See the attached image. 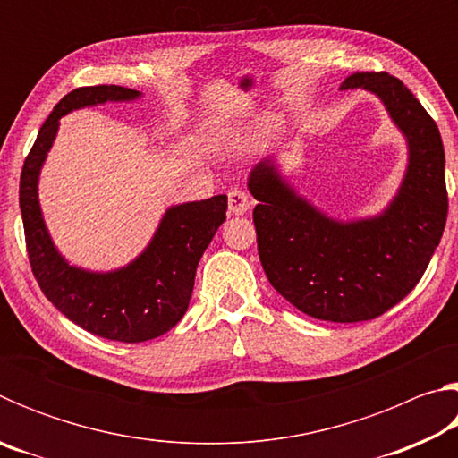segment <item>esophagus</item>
I'll list each match as a JSON object with an SVG mask.
<instances>
[{"instance_id":"34e87169","label":"esophagus","mask_w":458,"mask_h":458,"mask_svg":"<svg viewBox=\"0 0 458 458\" xmlns=\"http://www.w3.org/2000/svg\"><path fill=\"white\" fill-rule=\"evenodd\" d=\"M250 206H252V199L248 196V191H244L242 188H234L228 191V208L232 214L242 216L244 212L250 210Z\"/></svg>"}]
</instances>
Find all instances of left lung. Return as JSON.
Segmentation results:
<instances>
[{"label":"left lung","instance_id":"8db88e82","mask_svg":"<svg viewBox=\"0 0 458 458\" xmlns=\"http://www.w3.org/2000/svg\"><path fill=\"white\" fill-rule=\"evenodd\" d=\"M366 89L384 100L408 139L410 164L398 196L377 218L335 222L299 198L268 161L248 188L259 257L270 284L321 321L358 323L384 315L420 281L443 238L448 193L438 127L396 76L355 72L341 90Z\"/></svg>","mask_w":458,"mask_h":458}]
</instances>
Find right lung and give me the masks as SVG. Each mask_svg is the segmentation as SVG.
I'll use <instances>...</instances> for the list:
<instances>
[{
  "label": "right lung",
  "mask_w": 458,
  "mask_h": 458,
  "mask_svg": "<svg viewBox=\"0 0 458 458\" xmlns=\"http://www.w3.org/2000/svg\"><path fill=\"white\" fill-rule=\"evenodd\" d=\"M137 97V90L117 84L68 92L38 131L20 177L26 250L46 299L79 327L123 344H141L175 327L188 311L201 254L226 220L228 210L226 196L169 208L147 250L114 273H89L60 257L38 204V175L56 137L58 121L74 108Z\"/></svg>",
  "instance_id": "right-lung-1"
}]
</instances>
